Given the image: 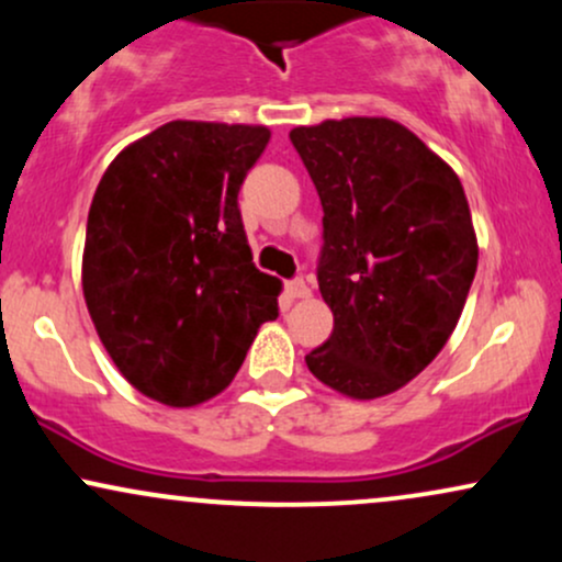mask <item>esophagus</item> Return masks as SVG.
Masks as SVG:
<instances>
[{
    "instance_id": "1",
    "label": "esophagus",
    "mask_w": 562,
    "mask_h": 562,
    "mask_svg": "<svg viewBox=\"0 0 562 562\" xmlns=\"http://www.w3.org/2000/svg\"><path fill=\"white\" fill-rule=\"evenodd\" d=\"M285 293H288V299H308V295H312V290H308V285L303 280H290V282H285Z\"/></svg>"
}]
</instances>
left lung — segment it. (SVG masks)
<instances>
[{"instance_id":"left-lung-1","label":"left lung","mask_w":562,"mask_h":562,"mask_svg":"<svg viewBox=\"0 0 562 562\" xmlns=\"http://www.w3.org/2000/svg\"><path fill=\"white\" fill-rule=\"evenodd\" d=\"M290 142L322 200L319 293L333 333L306 353L351 398L398 391L436 359L479 267L457 173L391 119L299 126Z\"/></svg>"}]
</instances>
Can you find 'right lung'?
I'll return each mask as SVG.
<instances>
[{
    "instance_id": "1",
    "label": "right lung",
    "mask_w": 562,
    "mask_h": 562,
    "mask_svg": "<svg viewBox=\"0 0 562 562\" xmlns=\"http://www.w3.org/2000/svg\"><path fill=\"white\" fill-rule=\"evenodd\" d=\"M267 142V126L171 121L97 184L83 299L121 375L156 402L222 393L280 314V280L256 269L237 209Z\"/></svg>"
}]
</instances>
